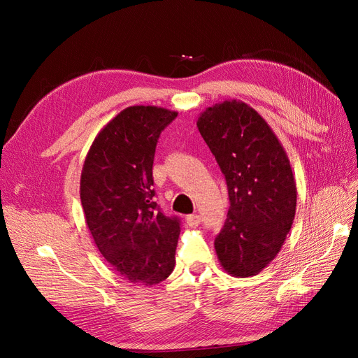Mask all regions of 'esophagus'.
<instances>
[{
    "label": "esophagus",
    "mask_w": 358,
    "mask_h": 358,
    "mask_svg": "<svg viewBox=\"0 0 358 358\" xmlns=\"http://www.w3.org/2000/svg\"><path fill=\"white\" fill-rule=\"evenodd\" d=\"M185 222H187V224H189V227L196 228V227H199V224H200L201 217L199 215H189V216L185 217Z\"/></svg>",
    "instance_id": "esophagus-1"
}]
</instances>
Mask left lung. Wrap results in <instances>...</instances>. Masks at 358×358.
Here are the masks:
<instances>
[{
  "label": "left lung",
  "instance_id": "obj_1",
  "mask_svg": "<svg viewBox=\"0 0 358 358\" xmlns=\"http://www.w3.org/2000/svg\"><path fill=\"white\" fill-rule=\"evenodd\" d=\"M197 127L224 176L229 212L215 250L224 271L258 274L292 229L297 190L290 161L271 127L242 101L206 108Z\"/></svg>",
  "mask_w": 358,
  "mask_h": 358
}]
</instances>
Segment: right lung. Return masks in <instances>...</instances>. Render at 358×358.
<instances>
[{"label":"right lung","mask_w":358,"mask_h":358,"mask_svg":"<svg viewBox=\"0 0 358 358\" xmlns=\"http://www.w3.org/2000/svg\"><path fill=\"white\" fill-rule=\"evenodd\" d=\"M177 111L131 106L110 120L84 161L80 196L87 227L124 280L158 285L173 273L180 219L154 201L152 165L161 131Z\"/></svg>","instance_id":"obj_1"}]
</instances>
